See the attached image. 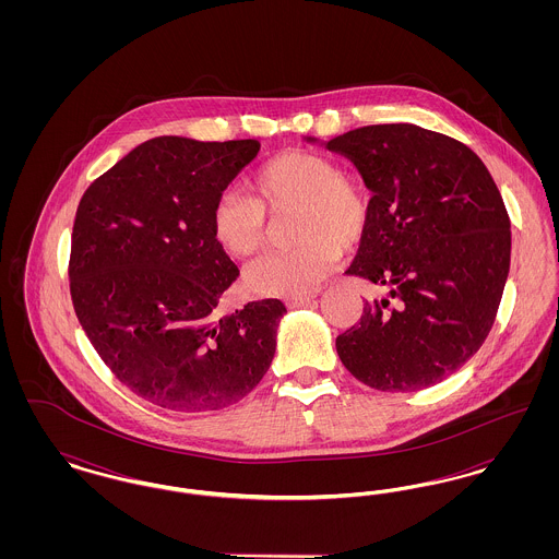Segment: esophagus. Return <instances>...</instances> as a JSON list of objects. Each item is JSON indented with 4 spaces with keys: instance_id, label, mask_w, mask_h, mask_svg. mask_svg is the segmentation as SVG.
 <instances>
[{
    "instance_id": "34e87169",
    "label": "esophagus",
    "mask_w": 559,
    "mask_h": 559,
    "mask_svg": "<svg viewBox=\"0 0 559 559\" xmlns=\"http://www.w3.org/2000/svg\"><path fill=\"white\" fill-rule=\"evenodd\" d=\"M312 301H314V295H301V297H289L285 304H287V308H301Z\"/></svg>"
}]
</instances>
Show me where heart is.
Returning <instances> with one entry per match:
<instances>
[{"instance_id": "obj_1", "label": "heart", "mask_w": 559, "mask_h": 559, "mask_svg": "<svg viewBox=\"0 0 559 559\" xmlns=\"http://www.w3.org/2000/svg\"><path fill=\"white\" fill-rule=\"evenodd\" d=\"M249 192H224L213 207L215 239L240 258L266 245V212L297 207L295 240L301 245L267 253L245 272L247 287L267 297L317 292L337 264V249L358 247L371 224L369 187L317 153L289 151L267 160L253 174Z\"/></svg>"}]
</instances>
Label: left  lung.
<instances>
[{
    "label": "left lung",
    "mask_w": 559,
    "mask_h": 559,
    "mask_svg": "<svg viewBox=\"0 0 559 559\" xmlns=\"http://www.w3.org/2000/svg\"><path fill=\"white\" fill-rule=\"evenodd\" d=\"M372 192L347 274L383 285L335 342L347 371L381 392H417L463 367L497 317L511 258L509 215L478 155L413 123L367 126L329 142Z\"/></svg>",
    "instance_id": "8db88e82"
}]
</instances>
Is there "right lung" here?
Instances as JSON below:
<instances>
[{
  "mask_svg": "<svg viewBox=\"0 0 559 559\" xmlns=\"http://www.w3.org/2000/svg\"><path fill=\"white\" fill-rule=\"evenodd\" d=\"M258 151V140L159 135L81 197L69 266L75 314L115 377L163 408L235 404L274 358L283 301L217 314L239 267L215 239L213 207Z\"/></svg>",
  "mask_w": 559,
  "mask_h": 559,
  "instance_id": "1",
  "label": "right lung"
}]
</instances>
